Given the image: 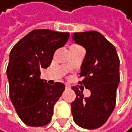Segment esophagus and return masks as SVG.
<instances>
[{
	"instance_id": "obj_1",
	"label": "esophagus",
	"mask_w": 132,
	"mask_h": 132,
	"mask_svg": "<svg viewBox=\"0 0 132 132\" xmlns=\"http://www.w3.org/2000/svg\"><path fill=\"white\" fill-rule=\"evenodd\" d=\"M65 89H70V88H71V86H70V85H68V84H65Z\"/></svg>"
}]
</instances>
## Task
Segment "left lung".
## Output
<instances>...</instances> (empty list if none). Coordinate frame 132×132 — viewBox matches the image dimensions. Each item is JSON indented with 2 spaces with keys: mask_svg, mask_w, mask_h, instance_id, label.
Instances as JSON below:
<instances>
[{
  "mask_svg": "<svg viewBox=\"0 0 132 132\" xmlns=\"http://www.w3.org/2000/svg\"><path fill=\"white\" fill-rule=\"evenodd\" d=\"M71 36L86 49L79 73L83 81L80 83L90 90V96L85 97L82 90L72 86L76 95L71 104L72 117L81 127L96 129L106 123L115 108L120 61L115 46L101 33L90 31Z\"/></svg>",
  "mask_w": 132,
  "mask_h": 132,
  "instance_id": "left-lung-1",
  "label": "left lung"
}]
</instances>
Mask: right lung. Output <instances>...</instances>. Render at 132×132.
<instances>
[{
  "mask_svg": "<svg viewBox=\"0 0 132 132\" xmlns=\"http://www.w3.org/2000/svg\"><path fill=\"white\" fill-rule=\"evenodd\" d=\"M68 32L34 30L19 40L10 52L6 75L10 98L21 120L30 126H43L51 121L54 105L65 85H48L40 78L42 69L51 63L58 48L65 46Z\"/></svg>",
  "mask_w": 132,
  "mask_h": 132,
  "instance_id": "add662e5",
  "label": "right lung"
}]
</instances>
